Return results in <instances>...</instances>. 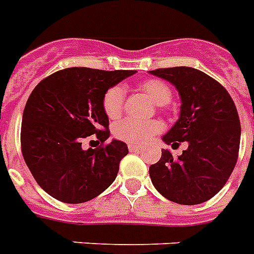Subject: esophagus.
<instances>
[{
	"instance_id": "1",
	"label": "esophagus",
	"mask_w": 254,
	"mask_h": 254,
	"mask_svg": "<svg viewBox=\"0 0 254 254\" xmlns=\"http://www.w3.org/2000/svg\"><path fill=\"white\" fill-rule=\"evenodd\" d=\"M127 147H129V150H130V151H138V150H141L142 146L141 145H131V143H129V145H127Z\"/></svg>"
}]
</instances>
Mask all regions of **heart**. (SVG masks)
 I'll return each instance as SVG.
<instances>
[{"instance_id": "b5f03b06", "label": "heart", "mask_w": 254, "mask_h": 254, "mask_svg": "<svg viewBox=\"0 0 254 254\" xmlns=\"http://www.w3.org/2000/svg\"><path fill=\"white\" fill-rule=\"evenodd\" d=\"M141 90L155 103L156 106H166L172 99V91L163 80L147 79L141 83ZM103 109L109 119H117L123 113L125 104V90L116 84L109 87L103 96ZM162 130V124L158 121H137L133 119H124L115 124L113 135L120 141L127 143H138L155 135Z\"/></svg>"}]
</instances>
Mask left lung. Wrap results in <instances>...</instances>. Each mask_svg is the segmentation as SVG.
Returning <instances> with one entry per match:
<instances>
[{"label":"left lung","instance_id":"obj_1","mask_svg":"<svg viewBox=\"0 0 254 254\" xmlns=\"http://www.w3.org/2000/svg\"><path fill=\"white\" fill-rule=\"evenodd\" d=\"M150 74L171 82L181 98L180 117L163 141L172 147L188 145L177 158L163 150L159 162L148 168L152 184L180 205L209 201L238 162L241 127L234 100L219 82L194 67H166Z\"/></svg>","mask_w":254,"mask_h":254}]
</instances>
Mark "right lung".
Here are the masks:
<instances>
[{
    "instance_id": "obj_1",
    "label": "right lung",
    "mask_w": 254,
    "mask_h": 254,
    "mask_svg": "<svg viewBox=\"0 0 254 254\" xmlns=\"http://www.w3.org/2000/svg\"><path fill=\"white\" fill-rule=\"evenodd\" d=\"M135 70L67 67L39 82L27 100L20 127L24 162L40 188L65 203L95 198L112 184L127 146L109 137L103 96ZM95 133L101 146L83 150Z\"/></svg>"
}]
</instances>
